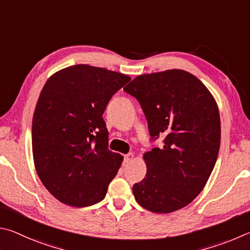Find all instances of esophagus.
Segmentation results:
<instances>
[{
	"instance_id": "34e87169",
	"label": "esophagus",
	"mask_w": 250,
	"mask_h": 250,
	"mask_svg": "<svg viewBox=\"0 0 250 250\" xmlns=\"http://www.w3.org/2000/svg\"><path fill=\"white\" fill-rule=\"evenodd\" d=\"M133 158H134V155L132 154V152H129V154L124 156V163L127 164V163H129V161H132Z\"/></svg>"
}]
</instances>
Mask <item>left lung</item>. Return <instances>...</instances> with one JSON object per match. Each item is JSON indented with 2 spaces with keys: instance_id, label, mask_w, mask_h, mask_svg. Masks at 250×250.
Wrapping results in <instances>:
<instances>
[{
  "instance_id": "8db88e82",
  "label": "left lung",
  "mask_w": 250,
  "mask_h": 250,
  "mask_svg": "<svg viewBox=\"0 0 250 250\" xmlns=\"http://www.w3.org/2000/svg\"><path fill=\"white\" fill-rule=\"evenodd\" d=\"M141 104L152 142L164 145L144 155L147 173L135 183L137 203L171 213L191 203L207 185L221 145L215 100L202 82L179 69L142 74L124 87Z\"/></svg>"
}]
</instances>
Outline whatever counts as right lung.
Instances as JSON below:
<instances>
[{"mask_svg": "<svg viewBox=\"0 0 250 250\" xmlns=\"http://www.w3.org/2000/svg\"><path fill=\"white\" fill-rule=\"evenodd\" d=\"M130 78L77 64L48 79L34 112L35 168L57 200L74 208L102 201L123 157L108 149L103 113Z\"/></svg>", "mask_w": 250, "mask_h": 250, "instance_id": "right-lung-1", "label": "right lung"}]
</instances>
